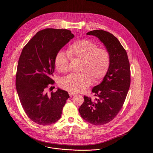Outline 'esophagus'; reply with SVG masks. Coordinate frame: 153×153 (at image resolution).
I'll return each mask as SVG.
<instances>
[{
  "mask_svg": "<svg viewBox=\"0 0 153 153\" xmlns=\"http://www.w3.org/2000/svg\"><path fill=\"white\" fill-rule=\"evenodd\" d=\"M75 94H74V93H73V92H69V96H70L71 97H72V96H74Z\"/></svg>",
  "mask_w": 153,
  "mask_h": 153,
  "instance_id": "esophagus-1",
  "label": "esophagus"
}]
</instances>
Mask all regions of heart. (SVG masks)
Returning <instances> with one entry per match:
<instances>
[{
    "mask_svg": "<svg viewBox=\"0 0 153 153\" xmlns=\"http://www.w3.org/2000/svg\"><path fill=\"white\" fill-rule=\"evenodd\" d=\"M71 59L81 60L79 74H71L62 79L60 85L70 92H81L90 86L94 81L105 75L110 65L108 52L97 45L87 39H81L72 43L68 50V54L61 51L56 55L54 63L57 70L64 73L68 70Z\"/></svg>",
    "mask_w": 153,
    "mask_h": 153,
    "instance_id": "b5f03b06",
    "label": "heart"
}]
</instances>
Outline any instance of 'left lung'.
Here are the masks:
<instances>
[{
    "label": "left lung",
    "mask_w": 153,
    "mask_h": 153,
    "mask_svg": "<svg viewBox=\"0 0 153 153\" xmlns=\"http://www.w3.org/2000/svg\"><path fill=\"white\" fill-rule=\"evenodd\" d=\"M86 35L97 37L105 46L110 55V65L101 83L92 88L95 99L84 96L79 111L87 122L102 125L111 121L123 105L130 85V63L126 51L111 33L95 30Z\"/></svg>",
    "instance_id": "1"
}]
</instances>
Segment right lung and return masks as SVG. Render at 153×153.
Returning a JSON list of instances; mask_svg holds the SVG:
<instances>
[{
    "instance_id": "obj_1",
    "label": "right lung",
    "mask_w": 153,
    "mask_h": 153,
    "mask_svg": "<svg viewBox=\"0 0 153 153\" xmlns=\"http://www.w3.org/2000/svg\"><path fill=\"white\" fill-rule=\"evenodd\" d=\"M74 37L70 30L46 28L38 31L23 48L16 89L27 115L38 125L57 122L69 97L68 92L59 88L50 94L46 90L54 82L56 55Z\"/></svg>"
}]
</instances>
